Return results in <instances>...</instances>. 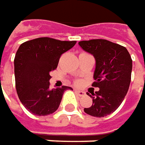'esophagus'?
Instances as JSON below:
<instances>
[{
	"instance_id": "obj_1",
	"label": "esophagus",
	"mask_w": 145,
	"mask_h": 145,
	"mask_svg": "<svg viewBox=\"0 0 145 145\" xmlns=\"http://www.w3.org/2000/svg\"><path fill=\"white\" fill-rule=\"evenodd\" d=\"M75 92H76V95H78L79 96H83L84 95H85V92H84V91H79V90H76Z\"/></svg>"
}]
</instances>
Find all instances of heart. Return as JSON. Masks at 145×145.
<instances>
[{
    "mask_svg": "<svg viewBox=\"0 0 145 145\" xmlns=\"http://www.w3.org/2000/svg\"><path fill=\"white\" fill-rule=\"evenodd\" d=\"M81 83V82H77V84H80Z\"/></svg>",
    "mask_w": 145,
    "mask_h": 145,
    "instance_id": "1",
    "label": "heart"
}]
</instances>
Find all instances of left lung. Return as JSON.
Returning a JSON list of instances; mask_svg holds the SVG:
<instances>
[{
  "label": "left lung",
  "instance_id": "1",
  "mask_svg": "<svg viewBox=\"0 0 145 145\" xmlns=\"http://www.w3.org/2000/svg\"><path fill=\"white\" fill-rule=\"evenodd\" d=\"M86 52L95 59L92 86L99 88L92 93V105L85 108L86 113L103 118L114 112L127 95L131 78L132 59L127 48L104 39L78 42Z\"/></svg>",
  "mask_w": 145,
  "mask_h": 145
}]
</instances>
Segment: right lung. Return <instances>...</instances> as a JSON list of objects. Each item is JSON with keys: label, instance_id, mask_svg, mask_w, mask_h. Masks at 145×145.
Returning <instances> with one entry per match:
<instances>
[{"label": "right lung", "instance_id": "add662e5", "mask_svg": "<svg viewBox=\"0 0 145 145\" xmlns=\"http://www.w3.org/2000/svg\"><path fill=\"white\" fill-rule=\"evenodd\" d=\"M76 42L40 37L20 45L14 61L15 86L27 111L37 116L51 114L58 109L64 91L72 90L66 86L50 90V72L57 68L62 54Z\"/></svg>", "mask_w": 145, "mask_h": 145}]
</instances>
